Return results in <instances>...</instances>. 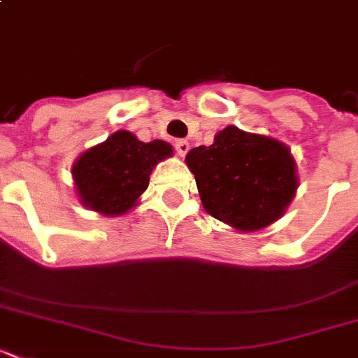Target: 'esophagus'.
Listing matches in <instances>:
<instances>
[{"label": "esophagus", "mask_w": 358, "mask_h": 358, "mask_svg": "<svg viewBox=\"0 0 358 358\" xmlns=\"http://www.w3.org/2000/svg\"><path fill=\"white\" fill-rule=\"evenodd\" d=\"M174 148H176V154H178L180 157H184L185 154L189 152V143L185 139H178L174 143Z\"/></svg>", "instance_id": "1"}]
</instances>
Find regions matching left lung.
Masks as SVG:
<instances>
[{"label": "left lung", "instance_id": "left-lung-1", "mask_svg": "<svg viewBox=\"0 0 358 358\" xmlns=\"http://www.w3.org/2000/svg\"><path fill=\"white\" fill-rule=\"evenodd\" d=\"M202 206L239 232H258L282 217L299 187L297 163L282 141L238 126L217 131L210 146L187 152Z\"/></svg>", "mask_w": 358, "mask_h": 358}]
</instances>
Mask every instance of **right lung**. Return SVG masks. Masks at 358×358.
<instances>
[{
    "instance_id": "right-lung-1",
    "label": "right lung",
    "mask_w": 358,
    "mask_h": 358,
    "mask_svg": "<svg viewBox=\"0 0 358 358\" xmlns=\"http://www.w3.org/2000/svg\"><path fill=\"white\" fill-rule=\"evenodd\" d=\"M173 156L167 141L143 143L137 135L119 129L87 148L70 173L81 206L106 217L126 215L139 204L157 163Z\"/></svg>"
}]
</instances>
